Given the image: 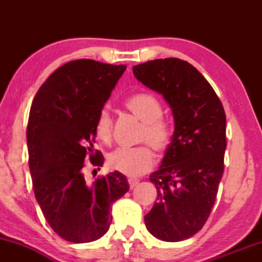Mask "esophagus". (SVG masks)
<instances>
[{"instance_id":"1","label":"esophagus","mask_w":262,"mask_h":262,"mask_svg":"<svg viewBox=\"0 0 262 262\" xmlns=\"http://www.w3.org/2000/svg\"><path fill=\"white\" fill-rule=\"evenodd\" d=\"M128 183H129V187L134 188L135 186H137L138 183H139V180H137V179H128Z\"/></svg>"}]
</instances>
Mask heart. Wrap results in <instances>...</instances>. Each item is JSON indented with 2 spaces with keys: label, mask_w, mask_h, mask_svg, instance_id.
Wrapping results in <instances>:
<instances>
[{
  "label": "heart",
  "mask_w": 262,
  "mask_h": 262,
  "mask_svg": "<svg viewBox=\"0 0 262 262\" xmlns=\"http://www.w3.org/2000/svg\"><path fill=\"white\" fill-rule=\"evenodd\" d=\"M125 107L143 122V127L138 135V143L145 144L135 148L113 150L108 155L107 164L113 171L127 176H139L149 171L154 165V154L149 146L160 154L166 151L172 141L173 128L169 119L162 116L164 106L161 101L152 93H135L127 98ZM95 132L98 139L103 143H110L112 139L113 118L107 108H102L98 112Z\"/></svg>",
  "instance_id": "1"
}]
</instances>
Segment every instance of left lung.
<instances>
[{
	"label": "left lung",
	"instance_id": "obj_1",
	"mask_svg": "<svg viewBox=\"0 0 262 262\" xmlns=\"http://www.w3.org/2000/svg\"><path fill=\"white\" fill-rule=\"evenodd\" d=\"M143 85L161 93L172 110L175 132L160 169L150 175L158 202L144 217L165 242H181L206 224L224 172L225 112L213 87L189 62L156 59L133 66Z\"/></svg>",
	"mask_w": 262,
	"mask_h": 262
}]
</instances>
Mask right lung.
Wrapping results in <instances>:
<instances>
[{"instance_id":"obj_1","label":"right lung","mask_w":262,"mask_h":262,"mask_svg":"<svg viewBox=\"0 0 262 262\" xmlns=\"http://www.w3.org/2000/svg\"><path fill=\"white\" fill-rule=\"evenodd\" d=\"M125 65L79 59L60 66L40 86L27 125L33 189L52 229L70 243H90L107 233L111 207L129 185L118 171L87 185L82 169L90 159L103 165L93 150L97 114L110 98Z\"/></svg>"}]
</instances>
